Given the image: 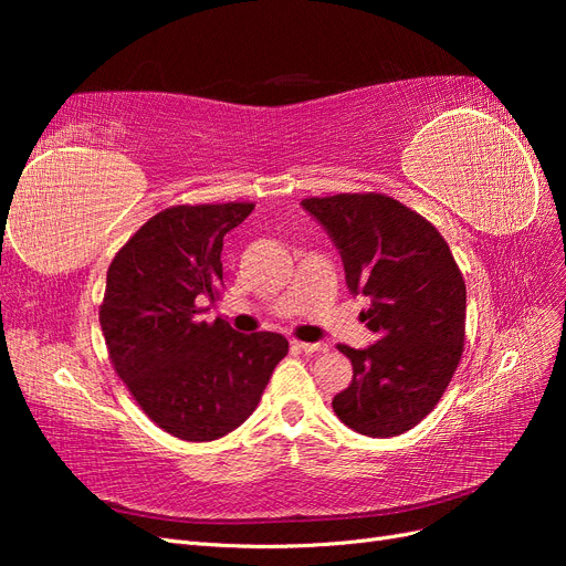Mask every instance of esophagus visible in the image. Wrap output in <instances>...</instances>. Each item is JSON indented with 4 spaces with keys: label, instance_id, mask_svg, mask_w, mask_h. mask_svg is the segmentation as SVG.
Here are the masks:
<instances>
[{
    "label": "esophagus",
    "instance_id": "1",
    "mask_svg": "<svg viewBox=\"0 0 566 566\" xmlns=\"http://www.w3.org/2000/svg\"><path fill=\"white\" fill-rule=\"evenodd\" d=\"M293 347L304 352V354H325V352H328V345H325V342H300V339H295Z\"/></svg>",
    "mask_w": 566,
    "mask_h": 566
}]
</instances>
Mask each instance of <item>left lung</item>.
Wrapping results in <instances>:
<instances>
[{
  "label": "left lung",
  "instance_id": "1",
  "mask_svg": "<svg viewBox=\"0 0 566 566\" xmlns=\"http://www.w3.org/2000/svg\"><path fill=\"white\" fill-rule=\"evenodd\" d=\"M345 264L354 295L378 342L337 345L354 366L352 385L333 399L335 416L366 437H397L439 403L465 342V281L441 233L382 193L304 198Z\"/></svg>",
  "mask_w": 566,
  "mask_h": 566
}]
</instances>
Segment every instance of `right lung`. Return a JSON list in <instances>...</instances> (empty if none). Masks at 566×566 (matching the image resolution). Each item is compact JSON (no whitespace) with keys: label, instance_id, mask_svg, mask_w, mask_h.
<instances>
[{"label":"right lung","instance_id":"add662e5","mask_svg":"<svg viewBox=\"0 0 566 566\" xmlns=\"http://www.w3.org/2000/svg\"><path fill=\"white\" fill-rule=\"evenodd\" d=\"M252 202L177 205L150 217L108 266L98 310L115 373L144 413L184 441H212L241 427L287 354L279 333H235L205 323L214 302L224 235Z\"/></svg>","mask_w":566,"mask_h":566}]
</instances>
